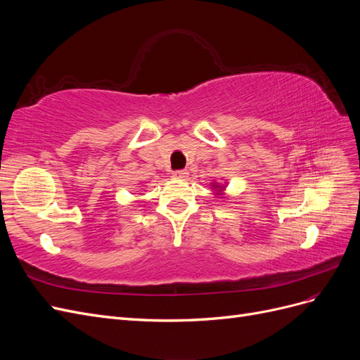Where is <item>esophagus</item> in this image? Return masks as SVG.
I'll return each mask as SVG.
<instances>
[{
	"label": "esophagus",
	"instance_id": "esophagus-1",
	"mask_svg": "<svg viewBox=\"0 0 360 360\" xmlns=\"http://www.w3.org/2000/svg\"><path fill=\"white\" fill-rule=\"evenodd\" d=\"M172 177H174V179H179V180H184V179L189 177V172L184 171V169L174 171V172H172Z\"/></svg>",
	"mask_w": 360,
	"mask_h": 360
}]
</instances>
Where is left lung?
<instances>
[{"mask_svg": "<svg viewBox=\"0 0 360 360\" xmlns=\"http://www.w3.org/2000/svg\"><path fill=\"white\" fill-rule=\"evenodd\" d=\"M212 188H213V191H214V193L217 195V197H221V198H222V195H224L225 188H226V183H225V184H222V183H216V181H213V183H212Z\"/></svg>", "mask_w": 360, "mask_h": 360, "instance_id": "left-lung-1", "label": "left lung"}]
</instances>
